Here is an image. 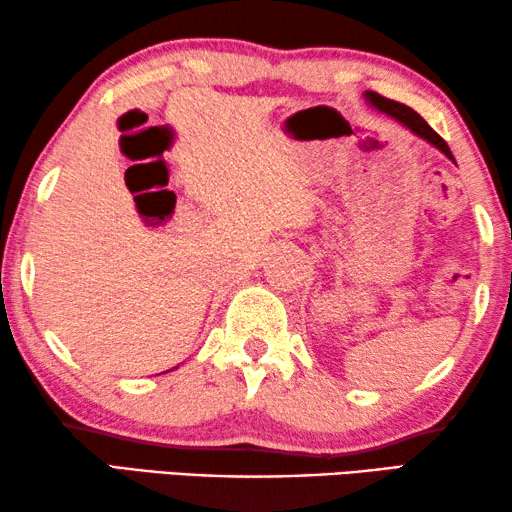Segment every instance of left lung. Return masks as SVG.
Wrapping results in <instances>:
<instances>
[{
	"mask_svg": "<svg viewBox=\"0 0 512 512\" xmlns=\"http://www.w3.org/2000/svg\"><path fill=\"white\" fill-rule=\"evenodd\" d=\"M367 99H370V102L379 108V111H383V113H388V115H392L395 117V120H399L401 124H404V127H408L410 131L413 133H417V136L420 138H424V140H429L431 145H435L440 149L442 154H447L451 161H454V156H451V152H449V147H447V142L442 140L438 133H435L429 124L424 122V117L422 115H417L413 108H408L406 104H399V102H395V99H388V97H381L379 92H367Z\"/></svg>",
	"mask_w": 512,
	"mask_h": 512,
	"instance_id": "1",
	"label": "left lung"
}]
</instances>
